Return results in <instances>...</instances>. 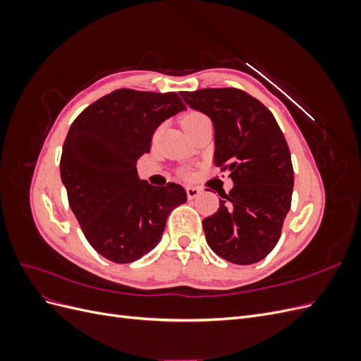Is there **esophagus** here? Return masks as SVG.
Masks as SVG:
<instances>
[{"label": "esophagus", "instance_id": "esophagus-1", "mask_svg": "<svg viewBox=\"0 0 361 361\" xmlns=\"http://www.w3.org/2000/svg\"><path fill=\"white\" fill-rule=\"evenodd\" d=\"M200 192H202V190L197 188V187H187V195H188V199H191V200L197 197Z\"/></svg>", "mask_w": 361, "mask_h": 361}]
</instances>
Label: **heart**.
Segmentation results:
<instances>
[{"instance_id": "heart-1", "label": "heart", "mask_w": 361, "mask_h": 361, "mask_svg": "<svg viewBox=\"0 0 361 361\" xmlns=\"http://www.w3.org/2000/svg\"><path fill=\"white\" fill-rule=\"evenodd\" d=\"M204 118H207L204 114H202V113H197V111H190V113H187L185 116H182V118H180V125H182V128L187 130L190 129H192L195 125H199L202 120H204Z\"/></svg>"}]
</instances>
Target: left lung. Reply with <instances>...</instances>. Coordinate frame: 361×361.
Returning a JSON list of instances; mask_svg holds the SVG:
<instances>
[{"label":"left lung","mask_w":361,"mask_h":361,"mask_svg":"<svg viewBox=\"0 0 361 361\" xmlns=\"http://www.w3.org/2000/svg\"><path fill=\"white\" fill-rule=\"evenodd\" d=\"M180 96L212 120L214 162L233 180L228 194H220L218 211L203 220L207 245L232 264H256L279 243L290 209L293 169L285 135L268 108L243 90L203 89Z\"/></svg>","instance_id":"left-lung-1"}]
</instances>
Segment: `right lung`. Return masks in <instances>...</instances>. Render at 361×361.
Wrapping results in <instances>:
<instances>
[{
	"mask_svg": "<svg viewBox=\"0 0 361 361\" xmlns=\"http://www.w3.org/2000/svg\"><path fill=\"white\" fill-rule=\"evenodd\" d=\"M187 110L178 93L114 90L75 118L64 140L60 174L69 206L90 245L116 264H130L161 241L170 212L187 191L141 180L137 161L155 129Z\"/></svg>",
	"mask_w": 361,
	"mask_h": 361,
	"instance_id": "right-lung-1",
	"label": "right lung"
}]
</instances>
